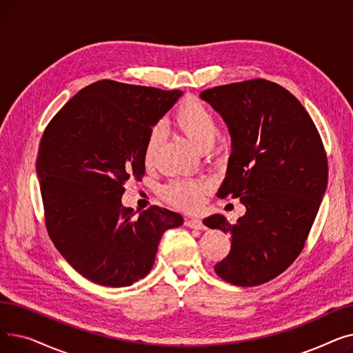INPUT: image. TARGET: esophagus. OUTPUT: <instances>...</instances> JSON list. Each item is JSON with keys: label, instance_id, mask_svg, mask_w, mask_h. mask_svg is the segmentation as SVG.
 I'll use <instances>...</instances> for the list:
<instances>
[{"label": "esophagus", "instance_id": "1", "mask_svg": "<svg viewBox=\"0 0 353 353\" xmlns=\"http://www.w3.org/2000/svg\"><path fill=\"white\" fill-rule=\"evenodd\" d=\"M186 226L190 228V229H196V230H205L206 229L200 219H188Z\"/></svg>", "mask_w": 353, "mask_h": 353}]
</instances>
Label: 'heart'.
Segmentation results:
<instances>
[{
    "label": "heart",
    "mask_w": 353,
    "mask_h": 353,
    "mask_svg": "<svg viewBox=\"0 0 353 353\" xmlns=\"http://www.w3.org/2000/svg\"><path fill=\"white\" fill-rule=\"evenodd\" d=\"M173 123L200 152H208L214 144L219 133L213 111L205 103L194 97L184 99L177 105L173 114ZM161 141V128L154 127L144 144L143 161L145 164L153 163ZM205 189L206 184L197 180H174L167 184L163 189V193L164 197L173 203L174 206L192 210L200 205Z\"/></svg>",
    "instance_id": "heart-1"
}]
</instances>
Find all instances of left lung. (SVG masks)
I'll return each mask as SVG.
<instances>
[{"instance_id":"1","label":"left lung","mask_w":353,"mask_h":353,"mask_svg":"<svg viewBox=\"0 0 353 353\" xmlns=\"http://www.w3.org/2000/svg\"><path fill=\"white\" fill-rule=\"evenodd\" d=\"M225 120L232 153L219 197H240L245 216L203 220L229 233L230 252L214 266L234 286H257L302 252L327 186V159L305 107L282 85L256 79L200 92Z\"/></svg>"}]
</instances>
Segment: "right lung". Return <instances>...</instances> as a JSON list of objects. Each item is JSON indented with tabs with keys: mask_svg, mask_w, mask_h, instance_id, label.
I'll use <instances>...</instances> for the list:
<instances>
[{
	"mask_svg": "<svg viewBox=\"0 0 353 353\" xmlns=\"http://www.w3.org/2000/svg\"><path fill=\"white\" fill-rule=\"evenodd\" d=\"M181 94L101 80L80 90L47 125L37 157L46 226L85 279L133 285L152 270L163 233L183 225L172 210L152 206L137 214L121 205L124 183L144 174L153 125Z\"/></svg>",
	"mask_w": 353,
	"mask_h": 353,
	"instance_id": "obj_1",
	"label": "right lung"
}]
</instances>
